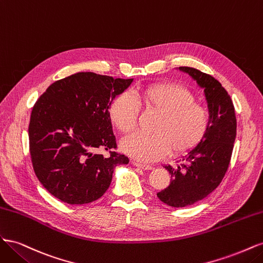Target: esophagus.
Wrapping results in <instances>:
<instances>
[{"label":"esophagus","mask_w":263,"mask_h":263,"mask_svg":"<svg viewBox=\"0 0 263 263\" xmlns=\"http://www.w3.org/2000/svg\"><path fill=\"white\" fill-rule=\"evenodd\" d=\"M132 163L135 165V166H138V168L142 169V170H151L153 169V166L149 165V164H146V163H142V162H138V161H132Z\"/></svg>","instance_id":"esophagus-1"}]
</instances>
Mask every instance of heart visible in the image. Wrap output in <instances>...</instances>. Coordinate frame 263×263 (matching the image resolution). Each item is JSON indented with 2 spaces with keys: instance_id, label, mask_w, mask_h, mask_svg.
Listing matches in <instances>:
<instances>
[{
  "instance_id": "heart-1",
  "label": "heart",
  "mask_w": 263,
  "mask_h": 263,
  "mask_svg": "<svg viewBox=\"0 0 263 263\" xmlns=\"http://www.w3.org/2000/svg\"><path fill=\"white\" fill-rule=\"evenodd\" d=\"M145 109L158 114L153 135L134 134L122 144L125 153L140 161H155L168 151L184 154L205 138L211 125L209 110L195 103L186 87L176 83L150 84L134 92ZM128 93H121L109 106V118L124 135L134 130L138 105Z\"/></svg>"
}]
</instances>
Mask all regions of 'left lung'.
<instances>
[{
    "label": "left lung",
    "instance_id": "8db88e82",
    "mask_svg": "<svg viewBox=\"0 0 263 263\" xmlns=\"http://www.w3.org/2000/svg\"><path fill=\"white\" fill-rule=\"evenodd\" d=\"M179 70L204 89L211 125L205 138L181 159L177 168L164 165L172 180L157 196L172 208L192 205L219 185L232 158L237 130L233 101L216 79L194 68L180 67Z\"/></svg>",
    "mask_w": 263,
    "mask_h": 263
}]
</instances>
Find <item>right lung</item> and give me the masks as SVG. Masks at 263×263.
I'll return each mask as SVG.
<instances>
[{
    "mask_svg": "<svg viewBox=\"0 0 263 263\" xmlns=\"http://www.w3.org/2000/svg\"><path fill=\"white\" fill-rule=\"evenodd\" d=\"M134 79L78 72L53 82L37 100L28 127L35 174L58 200L82 205L104 194L117 164L129 162L117 154L109 106ZM103 147L109 157L94 154Z\"/></svg>",
    "mask_w": 263,
    "mask_h": 263,
    "instance_id": "right-lung-1",
    "label": "right lung"
}]
</instances>
